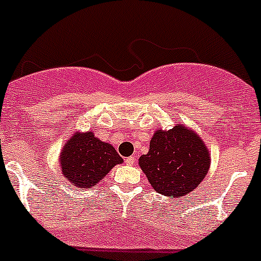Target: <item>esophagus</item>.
Returning <instances> with one entry per match:
<instances>
[{
    "label": "esophagus",
    "mask_w": 261,
    "mask_h": 261,
    "mask_svg": "<svg viewBox=\"0 0 261 261\" xmlns=\"http://www.w3.org/2000/svg\"><path fill=\"white\" fill-rule=\"evenodd\" d=\"M135 160H136L135 155H131V157L126 158L125 162H126V165H134V164H135Z\"/></svg>",
    "instance_id": "obj_1"
}]
</instances>
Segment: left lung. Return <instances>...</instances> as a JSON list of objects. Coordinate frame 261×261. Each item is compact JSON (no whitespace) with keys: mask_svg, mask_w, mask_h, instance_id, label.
I'll use <instances>...</instances> for the list:
<instances>
[{"mask_svg":"<svg viewBox=\"0 0 261 261\" xmlns=\"http://www.w3.org/2000/svg\"><path fill=\"white\" fill-rule=\"evenodd\" d=\"M210 165L207 145L196 131L181 123L155 131L148 153L139 158V166L152 188L172 199L193 192L207 175Z\"/></svg>","mask_w":261,"mask_h":261,"instance_id":"8db88e82","label":"left lung"}]
</instances>
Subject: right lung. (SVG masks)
Instances as JSON below:
<instances>
[{"mask_svg": "<svg viewBox=\"0 0 261 261\" xmlns=\"http://www.w3.org/2000/svg\"><path fill=\"white\" fill-rule=\"evenodd\" d=\"M122 162L113 145L101 142L92 131L73 134L59 154L62 175L80 189L95 187L116 165Z\"/></svg>", "mask_w": 261, "mask_h": 261, "instance_id": "right-lung-1", "label": "right lung"}]
</instances>
